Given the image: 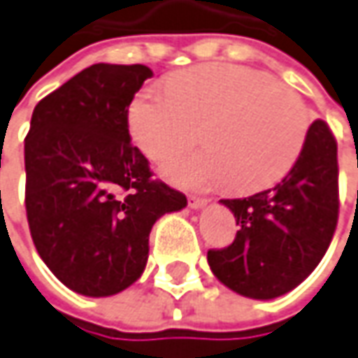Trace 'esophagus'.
<instances>
[{"mask_svg":"<svg viewBox=\"0 0 358 358\" xmlns=\"http://www.w3.org/2000/svg\"><path fill=\"white\" fill-rule=\"evenodd\" d=\"M208 203V198H199V196H189L188 206L192 210H201Z\"/></svg>","mask_w":358,"mask_h":358,"instance_id":"34e87169","label":"esophagus"}]
</instances>
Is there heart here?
I'll list each match as a JSON object with an SVG mask.
<instances>
[{"mask_svg": "<svg viewBox=\"0 0 358 358\" xmlns=\"http://www.w3.org/2000/svg\"><path fill=\"white\" fill-rule=\"evenodd\" d=\"M201 148L166 164L164 174L188 188L223 184L259 192L286 176L300 157L310 113L296 92L257 70L203 64L147 86L129 108V129L152 160H166L199 138Z\"/></svg>", "mask_w": 358, "mask_h": 358, "instance_id": "obj_1", "label": "heart"}]
</instances>
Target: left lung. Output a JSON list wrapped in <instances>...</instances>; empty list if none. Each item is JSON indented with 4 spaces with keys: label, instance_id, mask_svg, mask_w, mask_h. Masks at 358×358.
<instances>
[{
    "label": "left lung",
    "instance_id": "1",
    "mask_svg": "<svg viewBox=\"0 0 358 358\" xmlns=\"http://www.w3.org/2000/svg\"><path fill=\"white\" fill-rule=\"evenodd\" d=\"M337 141L315 119L292 170L274 188L221 199L241 229L225 249L208 250L211 272L252 300L294 290L320 264L339 217Z\"/></svg>",
    "mask_w": 358,
    "mask_h": 358
}]
</instances>
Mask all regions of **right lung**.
I'll return each mask as SVG.
<instances>
[{"label": "right lung", "mask_w": 358, "mask_h": 358, "mask_svg": "<svg viewBox=\"0 0 358 358\" xmlns=\"http://www.w3.org/2000/svg\"><path fill=\"white\" fill-rule=\"evenodd\" d=\"M152 70L94 64L36 103L25 137V208L36 252L70 290L103 298L143 274L148 235L186 196L152 180L129 106Z\"/></svg>", "instance_id": "1"}]
</instances>
